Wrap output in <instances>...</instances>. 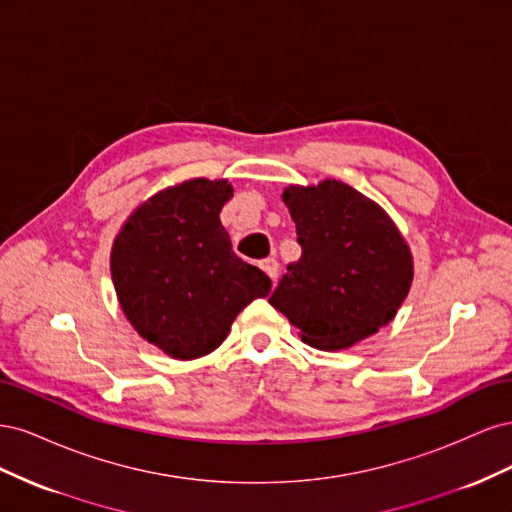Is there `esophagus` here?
<instances>
[{
	"mask_svg": "<svg viewBox=\"0 0 512 512\" xmlns=\"http://www.w3.org/2000/svg\"><path fill=\"white\" fill-rule=\"evenodd\" d=\"M260 269L265 271L271 280L275 282L277 280V273H280V265H277V260L275 258H265V260H260Z\"/></svg>",
	"mask_w": 512,
	"mask_h": 512,
	"instance_id": "34e87169",
	"label": "esophagus"
}]
</instances>
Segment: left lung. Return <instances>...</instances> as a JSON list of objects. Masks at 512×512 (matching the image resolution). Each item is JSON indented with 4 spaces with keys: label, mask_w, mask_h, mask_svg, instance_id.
I'll list each match as a JSON object with an SVG mask.
<instances>
[{
    "label": "left lung",
    "mask_w": 512,
    "mask_h": 512,
    "mask_svg": "<svg viewBox=\"0 0 512 512\" xmlns=\"http://www.w3.org/2000/svg\"><path fill=\"white\" fill-rule=\"evenodd\" d=\"M282 200L301 258L269 303L320 350L350 348L389 324L414 277L410 247L389 213L335 179L288 185Z\"/></svg>",
    "instance_id": "1"
}]
</instances>
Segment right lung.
Masks as SVG:
<instances>
[{
	"label": "right lung",
	"instance_id": "obj_1",
	"mask_svg": "<svg viewBox=\"0 0 512 512\" xmlns=\"http://www.w3.org/2000/svg\"><path fill=\"white\" fill-rule=\"evenodd\" d=\"M226 179L166 188L138 205L113 241L111 275L136 333L179 361L218 348L245 305L271 280L235 252L220 222Z\"/></svg>",
	"mask_w": 512,
	"mask_h": 512
}]
</instances>
